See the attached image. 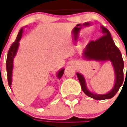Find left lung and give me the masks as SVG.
<instances>
[{
    "instance_id": "1",
    "label": "left lung",
    "mask_w": 127,
    "mask_h": 127,
    "mask_svg": "<svg viewBox=\"0 0 127 127\" xmlns=\"http://www.w3.org/2000/svg\"><path fill=\"white\" fill-rule=\"evenodd\" d=\"M101 28L103 35L97 40L91 41L87 44L83 52V56L85 59L90 61H110L111 62L115 72V83L113 88L106 94L92 93L87 88L84 77L80 73H77L83 92L87 96L97 100L110 99L114 97L118 92L124 81V62L121 51L114 44L108 30L103 26Z\"/></svg>"
}]
</instances>
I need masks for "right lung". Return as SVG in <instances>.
<instances>
[{
	"mask_svg": "<svg viewBox=\"0 0 127 127\" xmlns=\"http://www.w3.org/2000/svg\"><path fill=\"white\" fill-rule=\"evenodd\" d=\"M23 28H22L19 30L17 38L15 41L12 44V45L10 47L8 50V54H7V58H6V72H7V79H8V83L9 87H11V84H12V73H13V59L15 56L17 50L19 48V40L22 37L23 34ZM64 68H62L57 73V77L59 79H61L62 76L63 75Z\"/></svg>",
	"mask_w": 127,
	"mask_h": 127,
	"instance_id": "obj_1",
	"label": "right lung"
}]
</instances>
